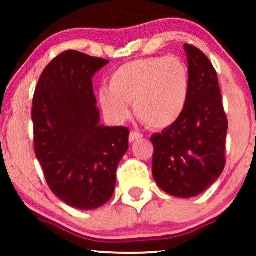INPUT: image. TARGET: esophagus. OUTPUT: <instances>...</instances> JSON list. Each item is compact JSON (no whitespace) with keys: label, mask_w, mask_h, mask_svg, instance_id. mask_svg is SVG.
<instances>
[{"label":"esophagus","mask_w":256,"mask_h":256,"mask_svg":"<svg viewBox=\"0 0 256 256\" xmlns=\"http://www.w3.org/2000/svg\"><path fill=\"white\" fill-rule=\"evenodd\" d=\"M142 137H143V134H140V132L131 131L130 136H128V140H130V142H134V140H140V138H142Z\"/></svg>","instance_id":"obj_1"}]
</instances>
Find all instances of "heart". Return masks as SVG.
Wrapping results in <instances>:
<instances>
[{"mask_svg":"<svg viewBox=\"0 0 256 256\" xmlns=\"http://www.w3.org/2000/svg\"><path fill=\"white\" fill-rule=\"evenodd\" d=\"M110 88L98 90V102L107 118L116 122L130 116L134 102L138 118L155 128L174 124L186 107L190 73L178 56L143 58L114 70Z\"/></svg>","mask_w":256,"mask_h":256,"instance_id":"b5f03b06","label":"heart"}]
</instances>
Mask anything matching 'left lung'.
<instances>
[{
    "mask_svg": "<svg viewBox=\"0 0 256 256\" xmlns=\"http://www.w3.org/2000/svg\"><path fill=\"white\" fill-rule=\"evenodd\" d=\"M190 95L177 122L150 137L152 177L164 192L189 198L202 194L224 171L228 118L218 76L208 58L184 44Z\"/></svg>",
    "mask_w": 256,
    "mask_h": 256,
    "instance_id": "left-lung-1",
    "label": "left lung"
}]
</instances>
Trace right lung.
Here are the masks:
<instances>
[{
  "mask_svg": "<svg viewBox=\"0 0 256 256\" xmlns=\"http://www.w3.org/2000/svg\"><path fill=\"white\" fill-rule=\"evenodd\" d=\"M110 61L66 50L40 74L32 101L34 154L49 188L82 210L110 201L130 130L100 125L92 77Z\"/></svg>",
  "mask_w": 256,
  "mask_h": 256,
  "instance_id": "obj_1",
  "label": "right lung"
}]
</instances>
